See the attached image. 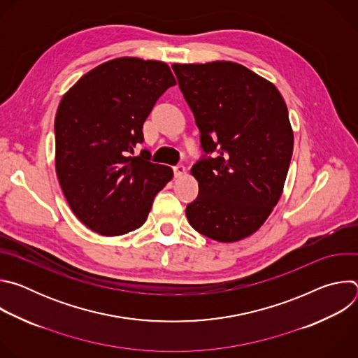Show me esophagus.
Instances as JSON below:
<instances>
[{"instance_id":"34e87169","label":"esophagus","mask_w":358,"mask_h":358,"mask_svg":"<svg viewBox=\"0 0 358 358\" xmlns=\"http://www.w3.org/2000/svg\"><path fill=\"white\" fill-rule=\"evenodd\" d=\"M173 170H174V177H176V178H182V177L185 176V173H187V170H185L184 166H177V167H174Z\"/></svg>"}]
</instances>
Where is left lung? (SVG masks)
Returning a JSON list of instances; mask_svg holds the SVG:
<instances>
[{
	"label": "left lung",
	"mask_w": 358,
	"mask_h": 358,
	"mask_svg": "<svg viewBox=\"0 0 358 358\" xmlns=\"http://www.w3.org/2000/svg\"><path fill=\"white\" fill-rule=\"evenodd\" d=\"M206 155L191 174L198 196L189 225L231 243L257 232L272 214L293 152L287 106L276 86L231 61L173 64Z\"/></svg>",
	"instance_id": "1"
}]
</instances>
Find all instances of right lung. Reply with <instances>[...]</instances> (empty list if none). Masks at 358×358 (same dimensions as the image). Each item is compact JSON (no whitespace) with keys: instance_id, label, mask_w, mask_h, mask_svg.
<instances>
[{"instance_id":"right-lung-1","label":"right lung","mask_w":358,"mask_h":358,"mask_svg":"<svg viewBox=\"0 0 358 358\" xmlns=\"http://www.w3.org/2000/svg\"><path fill=\"white\" fill-rule=\"evenodd\" d=\"M176 85L162 61L122 57L85 73L62 97L55 116V169L72 213L89 229L119 236L140 228L156 194L173 178L150 163L143 123Z\"/></svg>"}]
</instances>
